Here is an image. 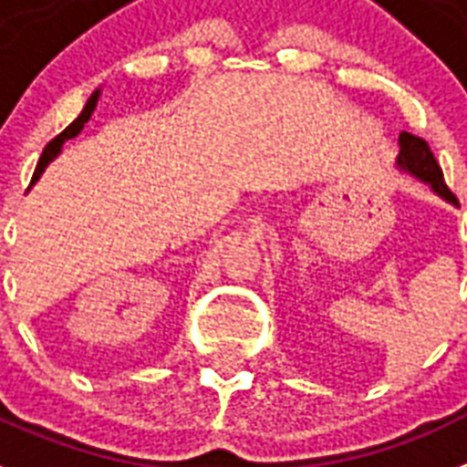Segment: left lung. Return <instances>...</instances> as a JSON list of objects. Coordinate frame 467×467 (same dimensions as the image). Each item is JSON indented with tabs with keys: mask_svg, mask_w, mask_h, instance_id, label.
<instances>
[{
	"mask_svg": "<svg viewBox=\"0 0 467 467\" xmlns=\"http://www.w3.org/2000/svg\"><path fill=\"white\" fill-rule=\"evenodd\" d=\"M399 148L400 150L399 157H396V167H399L400 171L410 173L413 179L427 183V186L437 192L439 198L451 202V205H458L456 195L446 188L444 173H441V167H439L437 160H434L432 150H430V145H427L422 138L403 130L399 136Z\"/></svg>",
	"mask_w": 467,
	"mask_h": 467,
	"instance_id": "8db88e82",
	"label": "left lung"
}]
</instances>
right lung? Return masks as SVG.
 <instances>
[{"instance_id": "obj_1", "label": "right lung", "mask_w": 467, "mask_h": 467, "mask_svg": "<svg viewBox=\"0 0 467 467\" xmlns=\"http://www.w3.org/2000/svg\"><path fill=\"white\" fill-rule=\"evenodd\" d=\"M99 95H102V90H95L90 95V98H88V102H86V107H83V111H80L78 117H76V121L73 123H68L67 129L61 130L59 136L54 138L52 142H49L47 148L42 150V157H40V161H37V169H35V173H33V183L37 179H40L42 176V171H45V169H47V164L49 161L54 160V157L59 155L61 152V148H64V142L67 140H71V138H76L80 133V130H83V126H86L88 123V119L92 117V111H95V107H98V102H99Z\"/></svg>"}]
</instances>
